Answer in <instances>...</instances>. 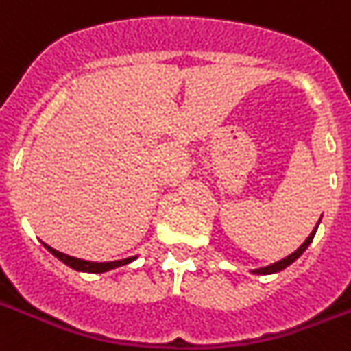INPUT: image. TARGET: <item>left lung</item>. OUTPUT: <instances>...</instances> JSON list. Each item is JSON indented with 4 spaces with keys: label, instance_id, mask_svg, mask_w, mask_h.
Segmentation results:
<instances>
[{
    "label": "left lung",
    "instance_id": "left-lung-1",
    "mask_svg": "<svg viewBox=\"0 0 351 351\" xmlns=\"http://www.w3.org/2000/svg\"><path fill=\"white\" fill-rule=\"evenodd\" d=\"M319 221H321V219H319ZM317 226H319V222H317ZM317 226H315L314 231H312V233L308 234V237H306L305 242H303V244H301L300 247H298L296 251H294V253H291V254H289V256H285V258H283V260H280V262L271 263V265H267V267L253 269L251 273H253V274H273V273H280V271H283V269H285V267H289V265H291L292 262H296V260L300 258L301 254L305 253V249L308 247V245H311L312 239H314V234H315V230H317Z\"/></svg>",
    "mask_w": 351,
    "mask_h": 351
}]
</instances>
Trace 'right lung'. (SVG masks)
I'll use <instances>...</instances> for the list:
<instances>
[{
  "mask_svg": "<svg viewBox=\"0 0 351 351\" xmlns=\"http://www.w3.org/2000/svg\"><path fill=\"white\" fill-rule=\"evenodd\" d=\"M43 245H45L51 254H53L55 258H59L60 262H64L66 265H69V267L75 269V271H80V273H107V271H111V269L127 265V263H130L132 260L138 258V256H130V258L114 260V262H89V260H80V258H75V256H69V254L60 253V251L50 247V245L45 244V242H43Z\"/></svg>",
  "mask_w": 351,
  "mask_h": 351,
  "instance_id": "add662e5",
  "label": "right lung"
}]
</instances>
